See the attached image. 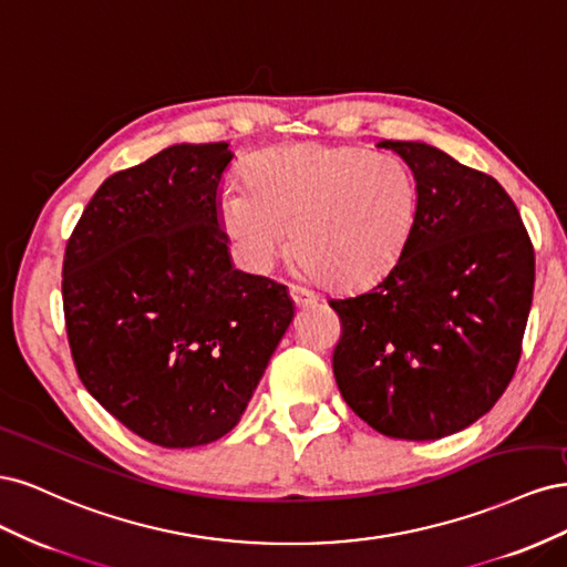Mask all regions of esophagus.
Returning a JSON list of instances; mask_svg holds the SVG:
<instances>
[{"label":"esophagus","instance_id":"obj_1","mask_svg":"<svg viewBox=\"0 0 567 567\" xmlns=\"http://www.w3.org/2000/svg\"><path fill=\"white\" fill-rule=\"evenodd\" d=\"M290 298H293V302L298 305V307H312V305H317V296L312 293V290H307V288H302V286H290Z\"/></svg>","mask_w":567,"mask_h":567}]
</instances>
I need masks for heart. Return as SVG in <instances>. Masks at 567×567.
<instances>
[{"mask_svg":"<svg viewBox=\"0 0 567 567\" xmlns=\"http://www.w3.org/2000/svg\"><path fill=\"white\" fill-rule=\"evenodd\" d=\"M246 186L217 196V221L236 260L255 274L293 250L333 288L379 281L416 225L419 184L409 165L357 146L298 144L257 153Z\"/></svg>","mask_w":567,"mask_h":567,"instance_id":"heart-1","label":"heart"}]
</instances>
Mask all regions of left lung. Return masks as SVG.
<instances>
[{"mask_svg": "<svg viewBox=\"0 0 567 567\" xmlns=\"http://www.w3.org/2000/svg\"><path fill=\"white\" fill-rule=\"evenodd\" d=\"M409 165L419 213L385 277L329 300L342 321L333 373L373 431L440 440L485 416L516 373L535 250L494 177L425 142H379Z\"/></svg>", "mask_w": 567, "mask_h": 567, "instance_id": "8db88e82", "label": "left lung"}]
</instances>
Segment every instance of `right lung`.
<instances>
[{
	"label": "right lung",
	"instance_id": "add662e5",
	"mask_svg": "<svg viewBox=\"0 0 567 567\" xmlns=\"http://www.w3.org/2000/svg\"><path fill=\"white\" fill-rule=\"evenodd\" d=\"M229 144H175L115 173L63 257L80 381L140 437L186 450L241 421L293 321L288 288L234 269L217 221Z\"/></svg>",
	"mask_w": 567,
	"mask_h": 567
}]
</instances>
